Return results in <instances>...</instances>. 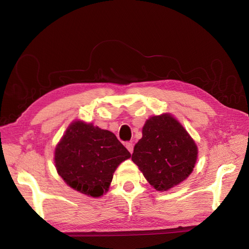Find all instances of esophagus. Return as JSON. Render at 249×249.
Wrapping results in <instances>:
<instances>
[{
    "label": "esophagus",
    "mask_w": 249,
    "mask_h": 249,
    "mask_svg": "<svg viewBox=\"0 0 249 249\" xmlns=\"http://www.w3.org/2000/svg\"><path fill=\"white\" fill-rule=\"evenodd\" d=\"M125 147L127 148V150H129V152L132 154L133 153V150H134V144L132 142H126L125 143Z\"/></svg>",
    "instance_id": "34e87169"
}]
</instances>
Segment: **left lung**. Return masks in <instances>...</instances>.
Returning a JSON list of instances; mask_svg holds the SVG:
<instances>
[{"label":"left lung","instance_id":"left-lung-1","mask_svg":"<svg viewBox=\"0 0 249 249\" xmlns=\"http://www.w3.org/2000/svg\"><path fill=\"white\" fill-rule=\"evenodd\" d=\"M197 146L177 119L169 114L153 116L134 147L133 162L158 191H166L192 172Z\"/></svg>","mask_w":249,"mask_h":249}]
</instances>
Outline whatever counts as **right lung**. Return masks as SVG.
I'll return each mask as SVG.
<instances>
[{"label": "right lung", "instance_id": "add662e5", "mask_svg": "<svg viewBox=\"0 0 249 249\" xmlns=\"http://www.w3.org/2000/svg\"><path fill=\"white\" fill-rule=\"evenodd\" d=\"M130 157L112 132L74 122L56 147L55 164L59 176L72 189L100 197L108 191L118 165Z\"/></svg>", "mask_w": 249, "mask_h": 249}]
</instances>
